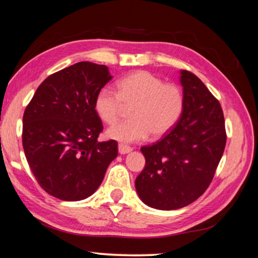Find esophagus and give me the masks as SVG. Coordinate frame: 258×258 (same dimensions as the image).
<instances>
[{"instance_id":"1","label":"esophagus","mask_w":258,"mask_h":258,"mask_svg":"<svg viewBox=\"0 0 258 258\" xmlns=\"http://www.w3.org/2000/svg\"><path fill=\"white\" fill-rule=\"evenodd\" d=\"M118 150H119L120 155H126V154L131 153V151H132L133 149L131 148V147L126 146V145H119V146H118Z\"/></svg>"}]
</instances>
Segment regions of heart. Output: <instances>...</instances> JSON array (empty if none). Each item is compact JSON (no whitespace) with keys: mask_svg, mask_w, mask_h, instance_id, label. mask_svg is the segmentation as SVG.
I'll list each match as a JSON object with an SVG mask.
<instances>
[{"mask_svg":"<svg viewBox=\"0 0 258 258\" xmlns=\"http://www.w3.org/2000/svg\"><path fill=\"white\" fill-rule=\"evenodd\" d=\"M185 97L181 88L147 71H137L121 78L117 93L102 88L94 99L97 117L107 124L118 119L124 107L130 109L132 119L112 125L107 138L120 144H134L153 134L159 138L172 130L180 119Z\"/></svg>","mask_w":258,"mask_h":258,"instance_id":"1","label":"heart"}]
</instances>
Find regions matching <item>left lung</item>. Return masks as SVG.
<instances>
[{
  "mask_svg": "<svg viewBox=\"0 0 258 258\" xmlns=\"http://www.w3.org/2000/svg\"><path fill=\"white\" fill-rule=\"evenodd\" d=\"M183 111L174 127L153 146L142 147L146 165L136 179L141 201L177 210L196 201L214 178L226 145L222 107L198 77L180 71Z\"/></svg>",
  "mask_w": 258,
  "mask_h": 258,
  "instance_id": "8db88e82",
  "label": "left lung"
}]
</instances>
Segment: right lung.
Returning a JSON list of instances; mask_svg holds the SVG:
<instances>
[{"mask_svg": "<svg viewBox=\"0 0 258 258\" xmlns=\"http://www.w3.org/2000/svg\"><path fill=\"white\" fill-rule=\"evenodd\" d=\"M112 76L105 65L79 62L49 76L23 117V147L40 186L62 201H81L103 181L118 155L114 140L99 142L103 125L96 93Z\"/></svg>", "mask_w": 258, "mask_h": 258, "instance_id": "1", "label": "right lung"}]
</instances>
